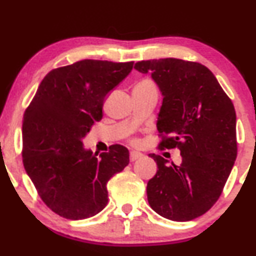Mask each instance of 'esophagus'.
Segmentation results:
<instances>
[{
	"mask_svg": "<svg viewBox=\"0 0 256 256\" xmlns=\"http://www.w3.org/2000/svg\"><path fill=\"white\" fill-rule=\"evenodd\" d=\"M142 156H143V154H140V152H131V154H130V161H132V162H134V161L138 160V158H140Z\"/></svg>",
	"mask_w": 256,
	"mask_h": 256,
	"instance_id": "1",
	"label": "esophagus"
}]
</instances>
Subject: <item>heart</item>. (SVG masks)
Here are the masks:
<instances>
[{"mask_svg":"<svg viewBox=\"0 0 256 256\" xmlns=\"http://www.w3.org/2000/svg\"><path fill=\"white\" fill-rule=\"evenodd\" d=\"M134 143H136V140H134Z\"/></svg>","mask_w":256,"mask_h":256,"instance_id":"b5f03b06","label":"heart"}]
</instances>
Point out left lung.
<instances>
[{
    "label": "left lung",
    "instance_id": "obj_1",
    "mask_svg": "<svg viewBox=\"0 0 256 256\" xmlns=\"http://www.w3.org/2000/svg\"><path fill=\"white\" fill-rule=\"evenodd\" d=\"M162 95L156 128L161 149L177 148L182 164L160 155L146 184L150 207L164 218L189 222L218 201L237 156L236 112L207 67L180 58L140 61Z\"/></svg>",
    "mask_w": 256,
    "mask_h": 256
}]
</instances>
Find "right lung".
<instances>
[{
    "instance_id": "obj_1",
    "label": "right lung",
    "mask_w": 256,
    "mask_h": 256,
    "mask_svg": "<svg viewBox=\"0 0 256 256\" xmlns=\"http://www.w3.org/2000/svg\"><path fill=\"white\" fill-rule=\"evenodd\" d=\"M134 62L82 60L43 78L22 120V164L42 201L71 220L107 206V183L130 161L114 144L98 158L83 138L102 119L106 96L128 77Z\"/></svg>"
}]
</instances>
